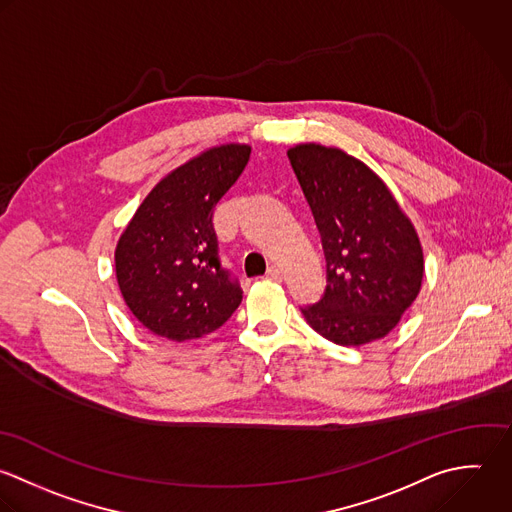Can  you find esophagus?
I'll use <instances>...</instances> for the list:
<instances>
[{"label": "esophagus", "mask_w": 512, "mask_h": 512, "mask_svg": "<svg viewBox=\"0 0 512 512\" xmlns=\"http://www.w3.org/2000/svg\"><path fill=\"white\" fill-rule=\"evenodd\" d=\"M267 279H271V281H281V279H283V271H281L279 267H269Z\"/></svg>", "instance_id": "1"}]
</instances>
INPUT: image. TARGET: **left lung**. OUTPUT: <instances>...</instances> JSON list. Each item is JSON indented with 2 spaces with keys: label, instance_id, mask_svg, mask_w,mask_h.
<instances>
[{
  "label": "left lung",
  "instance_id": "1",
  "mask_svg": "<svg viewBox=\"0 0 512 512\" xmlns=\"http://www.w3.org/2000/svg\"><path fill=\"white\" fill-rule=\"evenodd\" d=\"M313 211L327 261V287L303 311L343 347L389 335L421 291L425 261L411 219L383 179L337 147L301 143L287 151Z\"/></svg>",
  "mask_w": 512,
  "mask_h": 512
}]
</instances>
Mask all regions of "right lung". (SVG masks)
I'll return each mask as SVG.
<instances>
[{
    "label": "right lung",
    "instance_id": "right-lung-1",
    "mask_svg": "<svg viewBox=\"0 0 512 512\" xmlns=\"http://www.w3.org/2000/svg\"><path fill=\"white\" fill-rule=\"evenodd\" d=\"M249 145L203 151L143 199L115 249L125 305L151 333L189 341L219 329L239 307V281L221 265L213 209L243 173Z\"/></svg>",
    "mask_w": 512,
    "mask_h": 512
}]
</instances>
